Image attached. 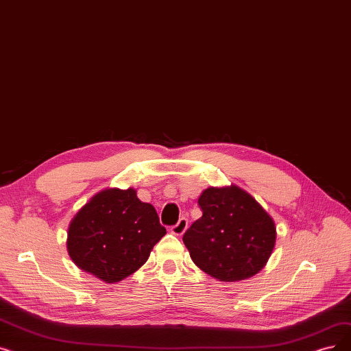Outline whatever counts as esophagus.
<instances>
[{
    "label": "esophagus",
    "instance_id": "1",
    "mask_svg": "<svg viewBox=\"0 0 351 351\" xmlns=\"http://www.w3.org/2000/svg\"><path fill=\"white\" fill-rule=\"evenodd\" d=\"M186 228H188V219L186 218H180L178 221V223L172 226V234H175L178 237L179 235H184V232L186 231Z\"/></svg>",
    "mask_w": 351,
    "mask_h": 351
}]
</instances>
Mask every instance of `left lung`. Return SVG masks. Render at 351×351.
<instances>
[{
	"label": "left lung",
	"mask_w": 351,
	"mask_h": 351,
	"mask_svg": "<svg viewBox=\"0 0 351 351\" xmlns=\"http://www.w3.org/2000/svg\"><path fill=\"white\" fill-rule=\"evenodd\" d=\"M202 217L184 235L192 261L223 282L248 280L268 263L277 228L269 213L237 185L205 189Z\"/></svg>",
	"instance_id": "obj_1"
}]
</instances>
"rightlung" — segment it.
<instances>
[{
  "label": "right lung",
  "instance_id": "obj_1",
  "mask_svg": "<svg viewBox=\"0 0 351 351\" xmlns=\"http://www.w3.org/2000/svg\"><path fill=\"white\" fill-rule=\"evenodd\" d=\"M165 234L156 209L136 189L108 188L73 217L66 245L80 269L114 284L138 271Z\"/></svg>",
  "mask_w": 351,
  "mask_h": 351
}]
</instances>
